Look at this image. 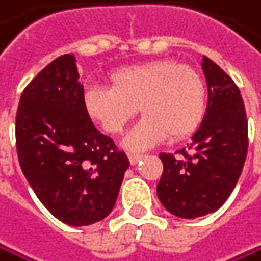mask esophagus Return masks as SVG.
I'll use <instances>...</instances> for the list:
<instances>
[{"label":"esophagus","mask_w":261,"mask_h":261,"mask_svg":"<svg viewBox=\"0 0 261 261\" xmlns=\"http://www.w3.org/2000/svg\"><path fill=\"white\" fill-rule=\"evenodd\" d=\"M143 159V154H129V160L132 165H137Z\"/></svg>","instance_id":"1"}]
</instances>
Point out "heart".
<instances>
[{
    "label": "heart",
    "mask_w": 261,
    "mask_h": 261,
    "mask_svg": "<svg viewBox=\"0 0 261 261\" xmlns=\"http://www.w3.org/2000/svg\"><path fill=\"white\" fill-rule=\"evenodd\" d=\"M110 81L112 87L88 85L84 90V107L109 134H120L141 109L145 116L123 140L130 151L148 149L169 135L174 140L187 138L204 120V79L176 60L130 65L113 71Z\"/></svg>",
    "instance_id": "obj_1"
}]
</instances>
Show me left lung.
I'll list each match as a JSON object with an SVG mask.
<instances>
[{
    "label": "left lung",
    "instance_id": "8db88e82",
    "mask_svg": "<svg viewBox=\"0 0 261 261\" xmlns=\"http://www.w3.org/2000/svg\"><path fill=\"white\" fill-rule=\"evenodd\" d=\"M208 102L187 152L160 154L163 173L157 185L162 205L174 216L194 219L216 212L233 191L247 155V118L235 82L208 57H202Z\"/></svg>",
    "mask_w": 261,
    "mask_h": 261
}]
</instances>
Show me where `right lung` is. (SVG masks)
I'll use <instances>...</instances> for the list:
<instances>
[{"instance_id":"add662e5","label":"right lung","mask_w":261,"mask_h":261,"mask_svg":"<svg viewBox=\"0 0 261 261\" xmlns=\"http://www.w3.org/2000/svg\"><path fill=\"white\" fill-rule=\"evenodd\" d=\"M15 137L28 184L57 219L81 227L112 212L130 163L87 115L73 54L53 60L24 88Z\"/></svg>"}]
</instances>
